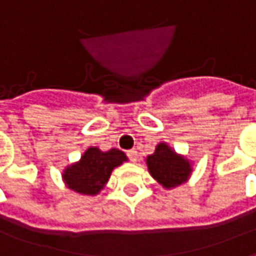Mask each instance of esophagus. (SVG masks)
Listing matches in <instances>:
<instances>
[{
    "mask_svg": "<svg viewBox=\"0 0 256 256\" xmlns=\"http://www.w3.org/2000/svg\"><path fill=\"white\" fill-rule=\"evenodd\" d=\"M128 159L132 162H137L138 160V152L136 150H128Z\"/></svg>",
    "mask_w": 256,
    "mask_h": 256,
    "instance_id": "obj_1",
    "label": "esophagus"
}]
</instances>
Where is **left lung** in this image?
Returning <instances> with one entry per match:
<instances>
[{"instance_id":"left-lung-1","label":"left lung","mask_w":256,"mask_h":256,"mask_svg":"<svg viewBox=\"0 0 256 256\" xmlns=\"http://www.w3.org/2000/svg\"><path fill=\"white\" fill-rule=\"evenodd\" d=\"M146 166L150 176L166 189L176 188L188 181L192 172L190 162L178 155L166 142L158 144L155 152L146 158Z\"/></svg>"}]
</instances>
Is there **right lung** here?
Wrapping results in <instances>:
<instances>
[{
  "label": "right lung",
  "instance_id": "right-lung-1",
  "mask_svg": "<svg viewBox=\"0 0 256 256\" xmlns=\"http://www.w3.org/2000/svg\"><path fill=\"white\" fill-rule=\"evenodd\" d=\"M126 160L128 158L122 150L112 148L102 152L97 146H90L79 162L64 170L63 180L74 192L94 196L106 186L112 170Z\"/></svg>",
  "mask_w": 256,
  "mask_h": 256
}]
</instances>
